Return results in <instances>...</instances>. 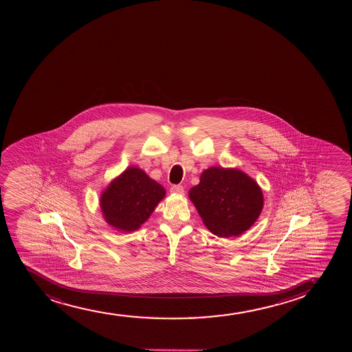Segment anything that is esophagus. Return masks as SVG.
Listing matches in <instances>:
<instances>
[{"label":"esophagus","instance_id":"1","mask_svg":"<svg viewBox=\"0 0 352 352\" xmlns=\"http://www.w3.org/2000/svg\"><path fill=\"white\" fill-rule=\"evenodd\" d=\"M170 192L173 194L183 195L184 194V188L182 186H173L170 188Z\"/></svg>","mask_w":352,"mask_h":352}]
</instances>
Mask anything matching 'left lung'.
Listing matches in <instances>:
<instances>
[{
  "mask_svg": "<svg viewBox=\"0 0 352 352\" xmlns=\"http://www.w3.org/2000/svg\"><path fill=\"white\" fill-rule=\"evenodd\" d=\"M208 230L219 237H237L254 226L264 206L254 178L237 168L210 166L189 190Z\"/></svg>",
  "mask_w": 352,
  "mask_h": 352,
  "instance_id": "1",
  "label": "left lung"
}]
</instances>
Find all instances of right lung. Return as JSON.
<instances>
[{
    "mask_svg": "<svg viewBox=\"0 0 352 352\" xmlns=\"http://www.w3.org/2000/svg\"><path fill=\"white\" fill-rule=\"evenodd\" d=\"M164 196L160 183L138 166H128L102 191L100 206L110 226L131 232L146 222Z\"/></svg>",
    "mask_w": 352,
    "mask_h": 352,
    "instance_id": "add662e5",
    "label": "right lung"
}]
</instances>
